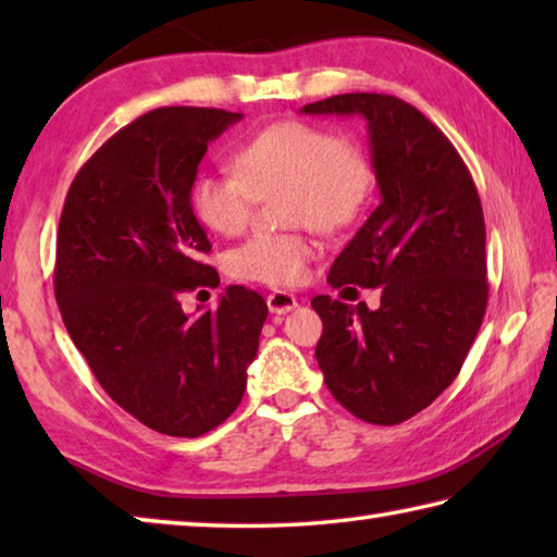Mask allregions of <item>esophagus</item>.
<instances>
[{"label": "esophagus", "mask_w": 557, "mask_h": 557, "mask_svg": "<svg viewBox=\"0 0 557 557\" xmlns=\"http://www.w3.org/2000/svg\"><path fill=\"white\" fill-rule=\"evenodd\" d=\"M268 307L272 314H287L297 307V297L289 295V292L277 289V292H272V295H268Z\"/></svg>", "instance_id": "34e87169"}]
</instances>
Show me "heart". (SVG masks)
Masks as SVG:
<instances>
[{"instance_id":"obj_1","label":"heart","mask_w":557,"mask_h":557,"mask_svg":"<svg viewBox=\"0 0 557 557\" xmlns=\"http://www.w3.org/2000/svg\"><path fill=\"white\" fill-rule=\"evenodd\" d=\"M287 196V221L317 231H338L363 211L371 169L354 145L307 122H277L235 154V172L211 169L191 184V209L206 228L233 238L248 228L258 199ZM317 245L299 233H262L231 250L233 277L295 285L305 277Z\"/></svg>"}]
</instances>
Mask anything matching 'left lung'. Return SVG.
Wrapping results in <instances>:
<instances>
[{"mask_svg":"<svg viewBox=\"0 0 557 557\" xmlns=\"http://www.w3.org/2000/svg\"><path fill=\"white\" fill-rule=\"evenodd\" d=\"M305 115L366 120L381 203L329 270V285L375 309L312 299L324 332L317 361L326 388L373 425H398L449 388L486 312L482 201L449 139L418 108L379 92H346Z\"/></svg>","mask_w":557,"mask_h":557,"instance_id":"obj_1","label":"left lung"}]
</instances>
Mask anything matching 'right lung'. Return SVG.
<instances>
[{
	"mask_svg": "<svg viewBox=\"0 0 557 557\" xmlns=\"http://www.w3.org/2000/svg\"><path fill=\"white\" fill-rule=\"evenodd\" d=\"M240 112L157 108L92 154L65 196L53 287L63 324L112 400L149 430L199 437L238 408L268 305L225 287L186 314L184 292L219 285L191 209L206 149Z\"/></svg>",
	"mask_w": 557,
	"mask_h": 557,
	"instance_id": "add662e5",
	"label": "right lung"
}]
</instances>
